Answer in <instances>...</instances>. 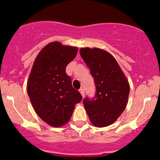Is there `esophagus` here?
Wrapping results in <instances>:
<instances>
[{"mask_svg":"<svg viewBox=\"0 0 160 160\" xmlns=\"http://www.w3.org/2000/svg\"><path fill=\"white\" fill-rule=\"evenodd\" d=\"M79 92H80V94H81V95L82 96V98H83L84 96H85V92H84L83 88H80V89H79Z\"/></svg>","mask_w":160,"mask_h":160,"instance_id":"34e87169","label":"esophagus"}]
</instances>
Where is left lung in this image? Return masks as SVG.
<instances>
[{"mask_svg":"<svg viewBox=\"0 0 160 160\" xmlns=\"http://www.w3.org/2000/svg\"><path fill=\"white\" fill-rule=\"evenodd\" d=\"M80 56L94 78L96 93L84 104L90 121L98 128L109 126L122 115L128 103L130 85L117 61L108 52L84 48Z\"/></svg>","mask_w":160,"mask_h":160,"instance_id":"8db88e82","label":"left lung"}]
</instances>
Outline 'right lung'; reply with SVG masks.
Returning a JSON list of instances; mask_svg holds the SVG:
<instances>
[{"label":"right lung","mask_w":160,"mask_h":160,"mask_svg":"<svg viewBox=\"0 0 160 160\" xmlns=\"http://www.w3.org/2000/svg\"><path fill=\"white\" fill-rule=\"evenodd\" d=\"M78 48L49 43L34 61L28 82V93L34 110L52 127H61L72 117L74 105L82 95L72 85L65 72L67 65L75 58Z\"/></svg>","instance_id":"add662e5"}]
</instances>
